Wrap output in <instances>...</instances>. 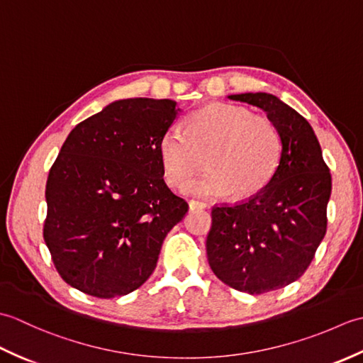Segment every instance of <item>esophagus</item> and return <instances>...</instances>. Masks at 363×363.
Here are the masks:
<instances>
[{
    "label": "esophagus",
    "instance_id": "1",
    "mask_svg": "<svg viewBox=\"0 0 363 363\" xmlns=\"http://www.w3.org/2000/svg\"><path fill=\"white\" fill-rule=\"evenodd\" d=\"M189 207H190L191 211H195V209H206L207 204H206V203H201V201H195V199H191V201L189 203Z\"/></svg>",
    "mask_w": 363,
    "mask_h": 363
}]
</instances>
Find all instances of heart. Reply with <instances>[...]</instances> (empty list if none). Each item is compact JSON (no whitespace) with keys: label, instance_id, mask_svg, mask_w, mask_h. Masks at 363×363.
<instances>
[{"label":"heart","instance_id":"1","mask_svg":"<svg viewBox=\"0 0 363 363\" xmlns=\"http://www.w3.org/2000/svg\"><path fill=\"white\" fill-rule=\"evenodd\" d=\"M207 146L209 169L187 184L190 195H257L273 179L282 160V137L272 120L240 106L215 103L189 113L186 129L172 125L162 134L157 150L169 186L182 187L194 176L196 150Z\"/></svg>","mask_w":363,"mask_h":363}]
</instances>
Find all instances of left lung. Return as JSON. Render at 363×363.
Returning <instances> with one entry per match:
<instances>
[{
	"label": "left lung",
	"mask_w": 363,
	"mask_h": 363,
	"mask_svg": "<svg viewBox=\"0 0 363 363\" xmlns=\"http://www.w3.org/2000/svg\"><path fill=\"white\" fill-rule=\"evenodd\" d=\"M229 98L267 112L282 137V160L257 195L213 206L207 260L221 282L260 295L295 282L311 265L326 234L333 181L303 115L262 91Z\"/></svg>",
	"instance_id": "8db88e82"
}]
</instances>
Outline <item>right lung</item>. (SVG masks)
I'll list each match as a JSON object with an SVG mask.
<instances>
[{"label": "right lung", "instance_id": "right-lung-1", "mask_svg": "<svg viewBox=\"0 0 363 363\" xmlns=\"http://www.w3.org/2000/svg\"><path fill=\"white\" fill-rule=\"evenodd\" d=\"M172 99L129 98L81 121L46 181L43 238L60 277L96 298L134 291L189 211L164 181L157 145Z\"/></svg>", "mask_w": 363, "mask_h": 363}]
</instances>
